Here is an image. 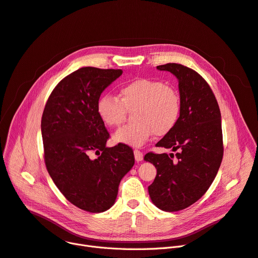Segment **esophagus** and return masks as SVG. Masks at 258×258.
<instances>
[{
  "label": "esophagus",
  "instance_id": "esophagus-1",
  "mask_svg": "<svg viewBox=\"0 0 258 258\" xmlns=\"http://www.w3.org/2000/svg\"><path fill=\"white\" fill-rule=\"evenodd\" d=\"M134 156H135V160H136L137 162H140L143 160V154L138 150L134 151Z\"/></svg>",
  "mask_w": 258,
  "mask_h": 258
}]
</instances>
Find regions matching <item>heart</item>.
Wrapping results in <instances>:
<instances>
[{"label":"heart","instance_id":"1","mask_svg":"<svg viewBox=\"0 0 258 258\" xmlns=\"http://www.w3.org/2000/svg\"><path fill=\"white\" fill-rule=\"evenodd\" d=\"M120 96L121 99L111 94H103L96 105L99 118L111 127L123 123L127 111H135L133 115L135 123L114 134L116 143L140 147L154 134L164 136L178 123L181 114L180 94L163 81L135 79L120 89Z\"/></svg>","mask_w":258,"mask_h":258}]
</instances>
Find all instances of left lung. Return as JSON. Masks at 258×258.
<instances>
[{
	"label": "left lung",
	"instance_id": "1",
	"mask_svg": "<svg viewBox=\"0 0 258 258\" xmlns=\"http://www.w3.org/2000/svg\"><path fill=\"white\" fill-rule=\"evenodd\" d=\"M177 77L181 98L178 123L157 146L171 148L170 154L148 153L144 160L157 168L148 194L161 210L178 211L192 205L208 190L222 163V116L206 80L192 69L179 64L158 66Z\"/></svg>",
	"mask_w": 258,
	"mask_h": 258
}]
</instances>
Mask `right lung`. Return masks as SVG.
I'll return each mask as SVG.
<instances>
[{
  "label": "right lung",
  "mask_w": 258,
  "mask_h": 258,
  "mask_svg": "<svg viewBox=\"0 0 258 258\" xmlns=\"http://www.w3.org/2000/svg\"><path fill=\"white\" fill-rule=\"evenodd\" d=\"M121 74L120 69L80 68L52 91L42 117L50 177L68 201L93 213L114 205L121 179L135 164L130 146L106 147L110 134L96 110L101 93Z\"/></svg>",
  "instance_id": "1"
}]
</instances>
